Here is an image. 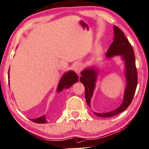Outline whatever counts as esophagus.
Masks as SVG:
<instances>
[{"mask_svg": "<svg viewBox=\"0 0 149 149\" xmlns=\"http://www.w3.org/2000/svg\"><path fill=\"white\" fill-rule=\"evenodd\" d=\"M82 68H83V64H82L81 63H77L76 64L74 65V70L77 74H79V73L81 72Z\"/></svg>", "mask_w": 149, "mask_h": 149, "instance_id": "1", "label": "esophagus"}]
</instances>
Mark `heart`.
<instances>
[{
    "instance_id": "obj_1",
    "label": "heart",
    "mask_w": 149,
    "mask_h": 149,
    "mask_svg": "<svg viewBox=\"0 0 149 149\" xmlns=\"http://www.w3.org/2000/svg\"><path fill=\"white\" fill-rule=\"evenodd\" d=\"M101 51H102V47H101V46H100V45H99L95 49V53L100 54L101 52Z\"/></svg>"
}]
</instances>
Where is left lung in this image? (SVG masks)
Segmentation results:
<instances>
[{"label":"left lung","instance_id":"8db88e82","mask_svg":"<svg viewBox=\"0 0 149 149\" xmlns=\"http://www.w3.org/2000/svg\"><path fill=\"white\" fill-rule=\"evenodd\" d=\"M114 38L113 43L106 53V58H111L114 56H122V59L125 62V75L126 77L127 86L124 92L123 101L122 104L116 109L110 112L94 114L100 117H111L117 115L126 109L131 104L135 93L137 86V71L135 64L133 47L125 36L122 30L117 26H114ZM80 81L85 87V95L87 105L90 106L91 99L95 87V82L97 79L98 70L96 68H87L81 72Z\"/></svg>","mask_w":149,"mask_h":149}]
</instances>
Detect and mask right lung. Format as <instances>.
Wrapping results in <instances>:
<instances>
[{"label":"right lung","instance_id":"obj_1","mask_svg":"<svg viewBox=\"0 0 149 149\" xmlns=\"http://www.w3.org/2000/svg\"><path fill=\"white\" fill-rule=\"evenodd\" d=\"M9 75V73H8ZM9 77V76H8ZM78 81V76L76 74V73L73 71H69V72L64 73L62 78L60 79L59 81L57 92H61L63 89L67 88L69 89L73 84ZM32 121L36 123H47V120L46 119L45 115L40 117L37 119H30Z\"/></svg>","mask_w":149,"mask_h":149}]
</instances>
